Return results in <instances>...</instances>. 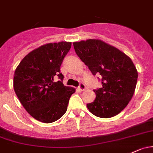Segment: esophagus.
Listing matches in <instances>:
<instances>
[{"label": "esophagus", "instance_id": "obj_1", "mask_svg": "<svg viewBox=\"0 0 153 153\" xmlns=\"http://www.w3.org/2000/svg\"><path fill=\"white\" fill-rule=\"evenodd\" d=\"M78 89H79V90L81 91H84L85 89H86V86H85L84 83H80L79 86H78Z\"/></svg>", "mask_w": 153, "mask_h": 153}]
</instances>
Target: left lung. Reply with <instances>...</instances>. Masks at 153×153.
<instances>
[{"label":"left lung","mask_w":153,"mask_h":153,"mask_svg":"<svg viewBox=\"0 0 153 153\" xmlns=\"http://www.w3.org/2000/svg\"><path fill=\"white\" fill-rule=\"evenodd\" d=\"M75 53L94 75L102 76L94 102L86 105L92 114L110 118L120 114L133 97L138 72L131 58L100 39L73 42Z\"/></svg>","instance_id":"1"}]
</instances>
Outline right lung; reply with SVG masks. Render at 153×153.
Returning <instances> with one entry per match:
<instances>
[{"instance_id":"right-lung-1","label":"right lung","mask_w":153,"mask_h":153,"mask_svg":"<svg viewBox=\"0 0 153 153\" xmlns=\"http://www.w3.org/2000/svg\"><path fill=\"white\" fill-rule=\"evenodd\" d=\"M72 42L43 45L27 54L14 72V89L24 108L44 123L56 121L66 113L75 89L64 86L60 67ZM59 78V81H56Z\"/></svg>"}]
</instances>
